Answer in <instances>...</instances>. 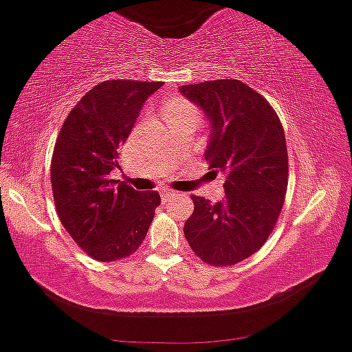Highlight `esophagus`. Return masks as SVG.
Returning <instances> with one entry per match:
<instances>
[{
  "label": "esophagus",
  "mask_w": 352,
  "mask_h": 352,
  "mask_svg": "<svg viewBox=\"0 0 352 352\" xmlns=\"http://www.w3.org/2000/svg\"><path fill=\"white\" fill-rule=\"evenodd\" d=\"M161 196H162V199H164V201H168V199L175 198L176 192L175 191H169V190H162L161 191Z\"/></svg>",
  "instance_id": "esophagus-1"
}]
</instances>
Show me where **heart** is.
<instances>
[{
    "label": "heart",
    "instance_id": "heart-1",
    "mask_svg": "<svg viewBox=\"0 0 352 352\" xmlns=\"http://www.w3.org/2000/svg\"><path fill=\"white\" fill-rule=\"evenodd\" d=\"M166 119H176V117H196L195 109L191 107L188 102L184 100H171L164 105V111H162Z\"/></svg>",
    "mask_w": 352,
    "mask_h": 352
}]
</instances>
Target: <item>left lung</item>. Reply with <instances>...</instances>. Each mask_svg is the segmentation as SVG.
Returning a JSON list of instances; mask_svg holds the SVG:
<instances>
[{
  "instance_id": "left-lung-1",
  "label": "left lung",
  "mask_w": 352,
  "mask_h": 352,
  "mask_svg": "<svg viewBox=\"0 0 352 352\" xmlns=\"http://www.w3.org/2000/svg\"><path fill=\"white\" fill-rule=\"evenodd\" d=\"M179 92L210 124L205 157L226 176L225 198L191 196L184 223L191 250L214 267L235 265L260 250L280 214L289 161L283 127L270 104L240 80L183 85Z\"/></svg>"
}]
</instances>
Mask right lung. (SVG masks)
Returning <instances> with one entry per match:
<instances>
[{
	"instance_id": "right-lung-1",
	"label": "right lung",
	"mask_w": 352,
	"mask_h": 352,
	"mask_svg": "<svg viewBox=\"0 0 352 352\" xmlns=\"http://www.w3.org/2000/svg\"><path fill=\"white\" fill-rule=\"evenodd\" d=\"M162 82L107 80L70 111L52 157V190L63 228L100 262L139 248L161 205L156 191H138L109 177L120 168L119 147L129 138L144 102Z\"/></svg>"
}]
</instances>
